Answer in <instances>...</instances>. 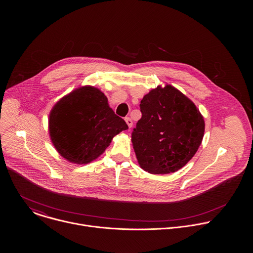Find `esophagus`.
<instances>
[{
    "label": "esophagus",
    "instance_id": "obj_1",
    "mask_svg": "<svg viewBox=\"0 0 253 253\" xmlns=\"http://www.w3.org/2000/svg\"><path fill=\"white\" fill-rule=\"evenodd\" d=\"M125 121H126V124H127V126H128V127H129V128H130V127H131V126H132V124H133V123H132V120H131V119H130V118H129V117H126V119H125Z\"/></svg>",
    "mask_w": 253,
    "mask_h": 253
}]
</instances>
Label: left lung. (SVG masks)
<instances>
[{
  "label": "left lung",
  "instance_id": "left-lung-1",
  "mask_svg": "<svg viewBox=\"0 0 253 253\" xmlns=\"http://www.w3.org/2000/svg\"><path fill=\"white\" fill-rule=\"evenodd\" d=\"M139 106L142 117L133 128L131 141L140 167L154 174L175 172L193 158L202 143L203 116L171 85L152 89Z\"/></svg>",
  "mask_w": 253,
  "mask_h": 253
}]
</instances>
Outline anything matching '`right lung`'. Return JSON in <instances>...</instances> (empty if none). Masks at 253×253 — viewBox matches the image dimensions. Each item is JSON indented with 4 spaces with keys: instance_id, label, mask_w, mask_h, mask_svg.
Instances as JSON below:
<instances>
[{
    "instance_id": "right-lung-1",
    "label": "right lung",
    "mask_w": 253,
    "mask_h": 253,
    "mask_svg": "<svg viewBox=\"0 0 253 253\" xmlns=\"http://www.w3.org/2000/svg\"><path fill=\"white\" fill-rule=\"evenodd\" d=\"M48 128L57 152L71 163L84 165L99 157L112 138L128 126L109 107L103 92L83 86L55 104Z\"/></svg>"
}]
</instances>
